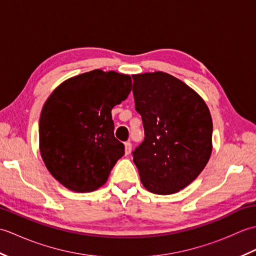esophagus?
<instances>
[{"instance_id":"obj_1","label":"esophagus","mask_w":256,"mask_h":256,"mask_svg":"<svg viewBox=\"0 0 256 256\" xmlns=\"http://www.w3.org/2000/svg\"><path fill=\"white\" fill-rule=\"evenodd\" d=\"M124 146H125V155H128L132 150V144L130 142H126L124 144Z\"/></svg>"}]
</instances>
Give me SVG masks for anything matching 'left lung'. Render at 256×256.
Returning <instances> with one entry per match:
<instances>
[{
	"label": "left lung",
	"instance_id": "obj_1",
	"mask_svg": "<svg viewBox=\"0 0 256 256\" xmlns=\"http://www.w3.org/2000/svg\"><path fill=\"white\" fill-rule=\"evenodd\" d=\"M135 110L145 138L132 153L148 192L170 194L202 172L212 150V118L201 96L172 76L134 74Z\"/></svg>",
	"mask_w": 256,
	"mask_h": 256
}]
</instances>
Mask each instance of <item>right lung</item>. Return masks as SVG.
I'll return each mask as SVG.
<instances>
[{
    "instance_id": "obj_1",
    "label": "right lung",
    "mask_w": 256,
    "mask_h": 256,
    "mask_svg": "<svg viewBox=\"0 0 256 256\" xmlns=\"http://www.w3.org/2000/svg\"><path fill=\"white\" fill-rule=\"evenodd\" d=\"M132 80L92 70L64 81L40 118V150L47 170L64 187L89 192L104 184L124 144L114 138L113 106L126 99Z\"/></svg>"
}]
</instances>
